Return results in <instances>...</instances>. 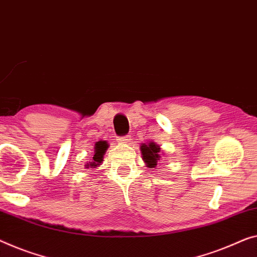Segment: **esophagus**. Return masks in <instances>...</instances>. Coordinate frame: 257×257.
<instances>
[{
  "label": "esophagus",
  "mask_w": 257,
  "mask_h": 257,
  "mask_svg": "<svg viewBox=\"0 0 257 257\" xmlns=\"http://www.w3.org/2000/svg\"><path fill=\"white\" fill-rule=\"evenodd\" d=\"M117 142H120V143H129V142H130V136L129 135H124V136L117 137Z\"/></svg>",
  "instance_id": "obj_1"
}]
</instances>
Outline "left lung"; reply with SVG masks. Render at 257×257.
Listing matches in <instances>:
<instances>
[{"label": "left lung", "mask_w": 257, "mask_h": 257, "mask_svg": "<svg viewBox=\"0 0 257 257\" xmlns=\"http://www.w3.org/2000/svg\"><path fill=\"white\" fill-rule=\"evenodd\" d=\"M141 151H142V156H143L144 162L147 163L148 167L155 168L160 158V155H159L160 148L158 145H156L153 142H150L149 144L142 145Z\"/></svg>", "instance_id": "left-lung-1"}]
</instances>
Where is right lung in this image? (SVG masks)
Wrapping results in <instances>:
<instances>
[{
    "label": "right lung",
    "mask_w": 257,
    "mask_h": 257,
    "mask_svg": "<svg viewBox=\"0 0 257 257\" xmlns=\"http://www.w3.org/2000/svg\"><path fill=\"white\" fill-rule=\"evenodd\" d=\"M107 148H108V145H107L105 141L97 142V143H95V148H94L95 151H94L93 159H92V162L87 163L85 167L86 168H95L97 166L100 165L102 162V156L105 155Z\"/></svg>",
    "instance_id": "right-lung-1"
}]
</instances>
